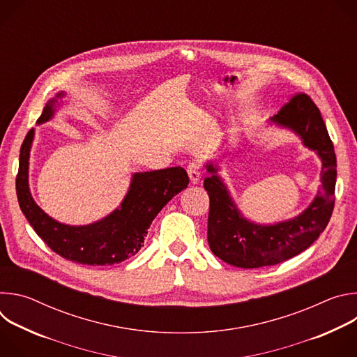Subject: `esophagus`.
Returning a JSON list of instances; mask_svg holds the SVG:
<instances>
[{"label": "esophagus", "mask_w": 357, "mask_h": 357, "mask_svg": "<svg viewBox=\"0 0 357 357\" xmlns=\"http://www.w3.org/2000/svg\"><path fill=\"white\" fill-rule=\"evenodd\" d=\"M188 175L193 185L200 182V165L197 162H190L188 165Z\"/></svg>", "instance_id": "obj_1"}]
</instances>
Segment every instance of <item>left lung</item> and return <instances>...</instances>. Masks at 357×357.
<instances>
[{
	"label": "left lung",
	"instance_id": "1",
	"mask_svg": "<svg viewBox=\"0 0 357 357\" xmlns=\"http://www.w3.org/2000/svg\"><path fill=\"white\" fill-rule=\"evenodd\" d=\"M268 124L292 131L322 162L321 188L298 216L261 225L247 219L220 176L216 161L208 162L203 186L211 199L208 241L216 257L240 268H260L289 260L307 250L325 230L335 206L336 155L319 109L307 94L294 96Z\"/></svg>",
	"mask_w": 357,
	"mask_h": 357
}]
</instances>
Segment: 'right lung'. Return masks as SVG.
Wrapping results in <instances>:
<instances>
[{"label": "right lung", "mask_w": 357, "mask_h": 357, "mask_svg": "<svg viewBox=\"0 0 357 357\" xmlns=\"http://www.w3.org/2000/svg\"><path fill=\"white\" fill-rule=\"evenodd\" d=\"M66 96L65 91L50 98L36 124L52 120ZM35 130H29L20 154L17 196L20 208L36 234L61 257L87 266L119 264L139 251L148 229L167 203L188 188L183 168L135 172L120 206L110 215L84 226L65 225L45 213L29 189V155Z\"/></svg>", "instance_id": "right-lung-1"}]
</instances>
